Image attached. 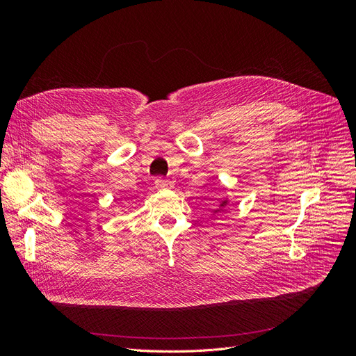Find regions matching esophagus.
<instances>
[{"label": "esophagus", "mask_w": 356, "mask_h": 356, "mask_svg": "<svg viewBox=\"0 0 356 356\" xmlns=\"http://www.w3.org/2000/svg\"><path fill=\"white\" fill-rule=\"evenodd\" d=\"M154 186L159 188V190H166V188H172L174 187V184H172L170 181L165 179V178H157L154 181Z\"/></svg>", "instance_id": "34e87169"}]
</instances>
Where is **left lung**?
<instances>
[{"label": "left lung", "instance_id": "left-lung-1", "mask_svg": "<svg viewBox=\"0 0 356 356\" xmlns=\"http://www.w3.org/2000/svg\"><path fill=\"white\" fill-rule=\"evenodd\" d=\"M229 204V199H221L220 200V203H218V209H215L213 211V213H217V212H220L222 208H225Z\"/></svg>", "mask_w": 356, "mask_h": 356}]
</instances>
